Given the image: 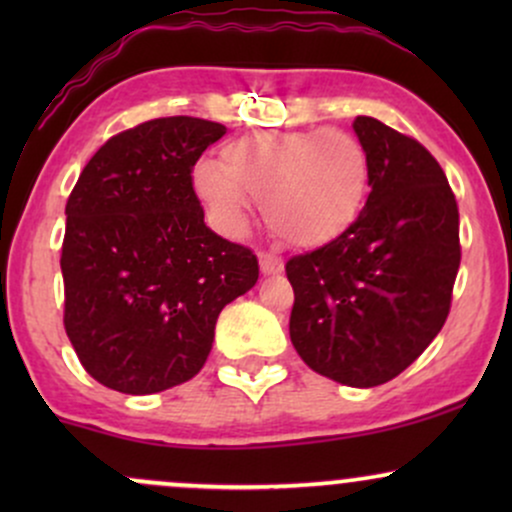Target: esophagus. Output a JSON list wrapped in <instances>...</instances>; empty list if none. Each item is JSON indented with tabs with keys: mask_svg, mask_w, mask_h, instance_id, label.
Here are the masks:
<instances>
[{
	"mask_svg": "<svg viewBox=\"0 0 512 512\" xmlns=\"http://www.w3.org/2000/svg\"><path fill=\"white\" fill-rule=\"evenodd\" d=\"M260 269L262 274H279L284 269V260L272 255V252H260Z\"/></svg>",
	"mask_w": 512,
	"mask_h": 512,
	"instance_id": "1",
	"label": "esophagus"
}]
</instances>
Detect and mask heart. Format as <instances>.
Returning <instances> with one entry per match:
<instances>
[{
    "label": "heart",
    "mask_w": 512,
    "mask_h": 512,
    "mask_svg": "<svg viewBox=\"0 0 512 512\" xmlns=\"http://www.w3.org/2000/svg\"><path fill=\"white\" fill-rule=\"evenodd\" d=\"M370 185L368 151L339 129H262L223 146L221 163L192 168L197 197L226 231H240L250 199L269 231L296 248H320L349 231Z\"/></svg>",
    "instance_id": "heart-1"
}]
</instances>
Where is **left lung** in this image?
<instances>
[{"mask_svg":"<svg viewBox=\"0 0 512 512\" xmlns=\"http://www.w3.org/2000/svg\"><path fill=\"white\" fill-rule=\"evenodd\" d=\"M370 195L354 226L291 257L289 334L315 373L349 387L397 378L450 313L460 269V214L448 178L416 139L358 115Z\"/></svg>","mask_w":512,"mask_h":512,"instance_id":"8db88e82","label":"left lung"}]
</instances>
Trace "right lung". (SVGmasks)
Returning <instances> with one entry per match:
<instances>
[{
  "instance_id": "obj_1",
  "label": "right lung",
  "mask_w": 512,
  "mask_h": 512,
  "mask_svg": "<svg viewBox=\"0 0 512 512\" xmlns=\"http://www.w3.org/2000/svg\"><path fill=\"white\" fill-rule=\"evenodd\" d=\"M226 127L158 117L81 170L62 243L64 330L93 380L154 395L207 361L219 313L257 284L252 250L204 223L192 168Z\"/></svg>"
}]
</instances>
